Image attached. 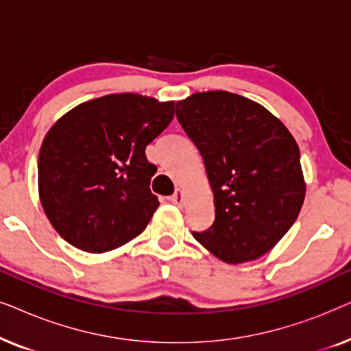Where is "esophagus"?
<instances>
[{"instance_id":"1","label":"esophagus","mask_w":351,"mask_h":351,"mask_svg":"<svg viewBox=\"0 0 351 351\" xmlns=\"http://www.w3.org/2000/svg\"><path fill=\"white\" fill-rule=\"evenodd\" d=\"M169 199H171V203H172V204H176V206H182V204H184V191H182V190H177L176 193L172 195Z\"/></svg>"}]
</instances>
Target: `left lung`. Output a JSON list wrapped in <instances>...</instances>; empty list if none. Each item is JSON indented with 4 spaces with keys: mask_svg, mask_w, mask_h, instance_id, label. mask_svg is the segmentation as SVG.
<instances>
[{
    "mask_svg": "<svg viewBox=\"0 0 351 351\" xmlns=\"http://www.w3.org/2000/svg\"><path fill=\"white\" fill-rule=\"evenodd\" d=\"M176 114L204 161L213 227L196 241L225 263L265 256L295 222L305 180L295 138L261 104L227 90L195 93Z\"/></svg>",
    "mask_w": 351,
    "mask_h": 351,
    "instance_id": "obj_1",
    "label": "left lung"
}]
</instances>
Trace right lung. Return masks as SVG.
I'll use <instances>...</instances> for the list:
<instances>
[{
    "instance_id": "add662e5",
    "label": "right lung",
    "mask_w": 351,
    "mask_h": 351,
    "mask_svg": "<svg viewBox=\"0 0 351 351\" xmlns=\"http://www.w3.org/2000/svg\"><path fill=\"white\" fill-rule=\"evenodd\" d=\"M174 118V102L108 94L57 119L38 156L46 217L71 246L113 251L138 237L160 206L150 191L156 166L145 148Z\"/></svg>"
}]
</instances>
